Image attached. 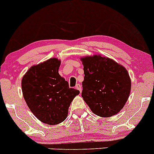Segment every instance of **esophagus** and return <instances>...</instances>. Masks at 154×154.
<instances>
[{"mask_svg":"<svg viewBox=\"0 0 154 154\" xmlns=\"http://www.w3.org/2000/svg\"><path fill=\"white\" fill-rule=\"evenodd\" d=\"M76 88H77V90H78L80 92V93H81V91H82V87H81V85H80V84H77V85H76Z\"/></svg>","mask_w":154,"mask_h":154,"instance_id":"34e87169","label":"esophagus"}]
</instances>
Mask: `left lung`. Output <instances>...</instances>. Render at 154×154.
I'll list each match as a JSON object with an SVG mask.
<instances>
[{
	"mask_svg": "<svg viewBox=\"0 0 154 154\" xmlns=\"http://www.w3.org/2000/svg\"><path fill=\"white\" fill-rule=\"evenodd\" d=\"M84 80L82 97L91 111L100 117H111L124 107L131 92L128 70L100 54L81 57Z\"/></svg>",
	"mask_w": 154,
	"mask_h": 154,
	"instance_id": "obj_1",
	"label": "left lung"
}]
</instances>
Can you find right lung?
I'll use <instances>...</instances> for the list:
<instances>
[{
    "label": "right lung",
    "mask_w": 154,
    "mask_h": 154,
    "mask_svg": "<svg viewBox=\"0 0 154 154\" xmlns=\"http://www.w3.org/2000/svg\"><path fill=\"white\" fill-rule=\"evenodd\" d=\"M61 61L53 57L32 66L23 77L24 100L34 116L42 122L53 125L62 122L68 108L80 91L70 88L58 73Z\"/></svg>",
    "instance_id": "1"
}]
</instances>
